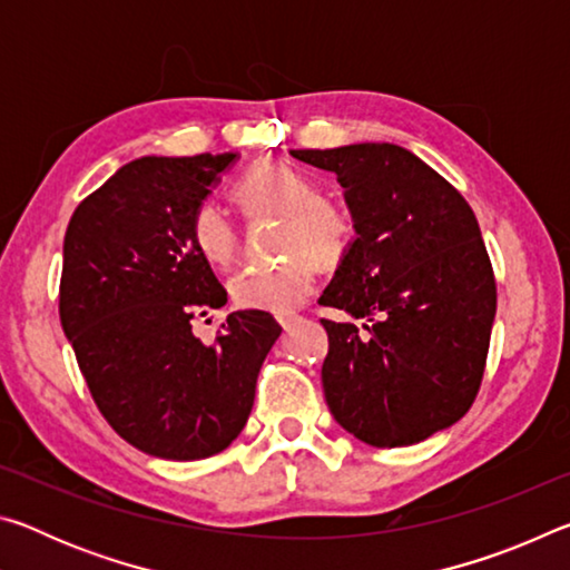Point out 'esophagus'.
I'll return each instance as SVG.
<instances>
[{
  "instance_id": "1",
  "label": "esophagus",
  "mask_w": 570,
  "mask_h": 570,
  "mask_svg": "<svg viewBox=\"0 0 570 570\" xmlns=\"http://www.w3.org/2000/svg\"><path fill=\"white\" fill-rule=\"evenodd\" d=\"M278 324H282L284 332H288V330H292V326L298 324V316H278Z\"/></svg>"
}]
</instances>
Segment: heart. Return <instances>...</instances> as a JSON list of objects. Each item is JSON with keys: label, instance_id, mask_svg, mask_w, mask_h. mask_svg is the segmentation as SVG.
Returning a JSON list of instances; mask_svg holds the SVG:
<instances>
[{"label": "heart", "instance_id": "1", "mask_svg": "<svg viewBox=\"0 0 570 570\" xmlns=\"http://www.w3.org/2000/svg\"><path fill=\"white\" fill-rule=\"evenodd\" d=\"M234 198L248 218L278 216L274 264L248 266L228 282L238 308L292 314L314 292L320 266H340L354 246L356 224L342 200L322 196L320 183L286 160L266 158L240 173ZM190 238L214 266L238 256V228L224 208L204 200L190 218Z\"/></svg>", "mask_w": 570, "mask_h": 570}]
</instances>
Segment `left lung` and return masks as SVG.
Segmentation results:
<instances>
[{"mask_svg":"<svg viewBox=\"0 0 570 570\" xmlns=\"http://www.w3.org/2000/svg\"><path fill=\"white\" fill-rule=\"evenodd\" d=\"M336 173L356 238L322 306L334 420L372 448H404L455 424L478 397L498 288L478 218L458 188L392 142L292 150Z\"/></svg>","mask_w":570,"mask_h":570,"instance_id":"8db88e82","label":"left lung"}]
</instances>
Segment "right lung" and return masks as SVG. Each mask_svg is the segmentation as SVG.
<instances>
[{"mask_svg": "<svg viewBox=\"0 0 570 570\" xmlns=\"http://www.w3.org/2000/svg\"><path fill=\"white\" fill-rule=\"evenodd\" d=\"M236 153L146 156L75 208L62 246L60 322L102 417L163 460L226 450L254 407L256 380L282 334L272 314H228L214 344L193 316L226 288L190 238V218Z\"/></svg>", "mask_w": 570, "mask_h": 570, "instance_id": "right-lung-1", "label": "right lung"}]
</instances>
